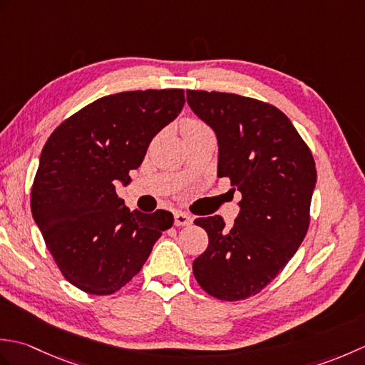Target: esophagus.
<instances>
[{
  "mask_svg": "<svg viewBox=\"0 0 365 365\" xmlns=\"http://www.w3.org/2000/svg\"><path fill=\"white\" fill-rule=\"evenodd\" d=\"M174 222H175V226H188V224L192 222V218L185 212H175Z\"/></svg>",
  "mask_w": 365,
  "mask_h": 365,
  "instance_id": "1",
  "label": "esophagus"
}]
</instances>
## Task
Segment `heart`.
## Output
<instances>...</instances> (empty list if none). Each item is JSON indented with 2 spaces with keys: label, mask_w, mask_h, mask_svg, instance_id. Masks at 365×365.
<instances>
[{
  "label": "heart",
  "mask_w": 365,
  "mask_h": 365,
  "mask_svg": "<svg viewBox=\"0 0 365 365\" xmlns=\"http://www.w3.org/2000/svg\"><path fill=\"white\" fill-rule=\"evenodd\" d=\"M202 127H205L202 122H199V120H187L182 125V133H183V131H190V130H196V128H202Z\"/></svg>",
  "instance_id": "b5f03b06"
}]
</instances>
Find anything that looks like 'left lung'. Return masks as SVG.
Masks as SVG:
<instances>
[{
	"mask_svg": "<svg viewBox=\"0 0 365 365\" xmlns=\"http://www.w3.org/2000/svg\"><path fill=\"white\" fill-rule=\"evenodd\" d=\"M187 102L218 139V175L242 195L230 229L220 215L195 221L208 246L192 273L212 297L245 299L281 273L307 234L314 157L273 105L215 91H187Z\"/></svg>",
	"mask_w": 365,
	"mask_h": 365,
	"instance_id": "8db88e82",
	"label": "left lung"
}]
</instances>
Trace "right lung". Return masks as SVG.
Segmentation results:
<instances>
[{
    "instance_id": "obj_1",
    "label": "right lung",
    "mask_w": 365,
    "mask_h": 365,
    "mask_svg": "<svg viewBox=\"0 0 365 365\" xmlns=\"http://www.w3.org/2000/svg\"><path fill=\"white\" fill-rule=\"evenodd\" d=\"M183 105V89L119 92L84 106L45 143L31 212L61 273L80 290L122 289L173 226L170 212H131L115 185L130 183V170Z\"/></svg>"
}]
</instances>
